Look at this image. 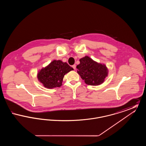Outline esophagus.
Masks as SVG:
<instances>
[{"label":"esophagus","mask_w":146,"mask_h":146,"mask_svg":"<svg viewBox=\"0 0 146 146\" xmlns=\"http://www.w3.org/2000/svg\"><path fill=\"white\" fill-rule=\"evenodd\" d=\"M72 67L73 68V69H74V70H76V64L73 65V66H72Z\"/></svg>","instance_id":"obj_1"}]
</instances>
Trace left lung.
Instances as JSON below:
<instances>
[{
    "instance_id": "1",
    "label": "left lung",
    "mask_w": 146,
    "mask_h": 146,
    "mask_svg": "<svg viewBox=\"0 0 146 146\" xmlns=\"http://www.w3.org/2000/svg\"><path fill=\"white\" fill-rule=\"evenodd\" d=\"M80 64L77 65V73L90 85H98L104 82L108 76V70L104 64L94 61L90 57L86 56L79 60Z\"/></svg>"
}]
</instances>
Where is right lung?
<instances>
[{
	"label": "right lung",
	"instance_id": "add662e5",
	"mask_svg": "<svg viewBox=\"0 0 146 146\" xmlns=\"http://www.w3.org/2000/svg\"><path fill=\"white\" fill-rule=\"evenodd\" d=\"M72 70L73 68L67 63L54 60L38 72L37 78L45 88L53 89L60 87L64 75Z\"/></svg>",
	"mask_w": 146,
	"mask_h": 146
}]
</instances>
